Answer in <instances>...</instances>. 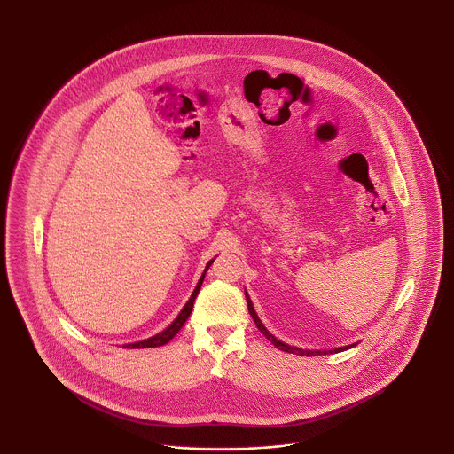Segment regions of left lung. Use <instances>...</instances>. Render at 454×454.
Returning <instances> with one entry per match:
<instances>
[{
	"label": "left lung",
	"instance_id": "obj_1",
	"mask_svg": "<svg viewBox=\"0 0 454 454\" xmlns=\"http://www.w3.org/2000/svg\"><path fill=\"white\" fill-rule=\"evenodd\" d=\"M247 296V302H248V311H250V315H252V318H254V322L257 325V328H259L260 332L265 335V339H269L274 347H278L279 350H284V352H291V354H298V356H320V354H328V352H342V350H346V348H350L352 346L347 347H339V348H333V350H302L300 347H291L287 346V344H284L281 340H278L272 333H269V330L262 325V322L259 320V317H257V313H255V309H254V304L250 301V298H248V294H245Z\"/></svg>",
	"mask_w": 454,
	"mask_h": 454
}]
</instances>
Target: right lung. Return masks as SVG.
<instances>
[{
  "label": "right lung",
  "instance_id": "obj_1",
  "mask_svg": "<svg viewBox=\"0 0 454 454\" xmlns=\"http://www.w3.org/2000/svg\"><path fill=\"white\" fill-rule=\"evenodd\" d=\"M215 262V259L209 260L207 262V265H206V270L209 269V265ZM206 270H204V274L200 276V279L197 282V286H195L194 293H192V296H191V300L185 302V306L182 308V311L178 313V317L173 320V324L168 326V328H165L163 332H160L158 335H154L152 339H148V340H143V342H136V344H128V348H146V347H160L165 346V344H168L170 340H172L173 337L178 333V330L184 326V324L187 322V318L191 317V313H192V308H194L195 298H197V294H199V289H200V286H202V281H204V276H206Z\"/></svg>",
  "mask_w": 454,
  "mask_h": 454
}]
</instances>
